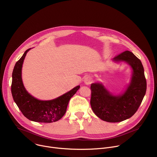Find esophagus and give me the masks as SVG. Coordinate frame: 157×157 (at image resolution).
<instances>
[{"label": "esophagus", "mask_w": 157, "mask_h": 157, "mask_svg": "<svg viewBox=\"0 0 157 157\" xmlns=\"http://www.w3.org/2000/svg\"><path fill=\"white\" fill-rule=\"evenodd\" d=\"M92 81H93V78L91 76H87L85 77V78L84 79V82L86 85L90 84Z\"/></svg>", "instance_id": "1"}]
</instances>
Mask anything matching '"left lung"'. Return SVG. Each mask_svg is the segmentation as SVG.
I'll list each match as a JSON object with an SVG mask.
<instances>
[{"label": "left lung", "mask_w": 157, "mask_h": 157, "mask_svg": "<svg viewBox=\"0 0 157 157\" xmlns=\"http://www.w3.org/2000/svg\"><path fill=\"white\" fill-rule=\"evenodd\" d=\"M116 63L124 62L132 70L129 83L125 90L116 94L110 92L102 82L91 84V105L94 113L107 122H119L135 114L145 95L147 81L140 60L129 51L113 59Z\"/></svg>", "instance_id": "obj_1"}]
</instances>
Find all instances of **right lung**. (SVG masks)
<instances>
[{"instance_id": "add662e5", "label": "right lung", "mask_w": 157, "mask_h": 157, "mask_svg": "<svg viewBox=\"0 0 157 157\" xmlns=\"http://www.w3.org/2000/svg\"><path fill=\"white\" fill-rule=\"evenodd\" d=\"M15 63L12 73L11 91L13 101L20 111L30 121L51 123L59 121L66 113L70 99L77 92L80 86H77L70 91L52 100L43 101L36 99L26 90L22 81L21 70L24 61L28 52Z\"/></svg>"}]
</instances>
